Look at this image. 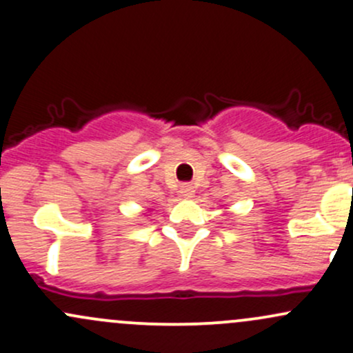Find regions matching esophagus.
Returning a JSON list of instances; mask_svg holds the SVG:
<instances>
[{
	"label": "esophagus",
	"mask_w": 353,
	"mask_h": 353,
	"mask_svg": "<svg viewBox=\"0 0 353 353\" xmlns=\"http://www.w3.org/2000/svg\"><path fill=\"white\" fill-rule=\"evenodd\" d=\"M180 193L183 198H192L193 195H195V188H193L192 185H181Z\"/></svg>",
	"instance_id": "esophagus-1"
}]
</instances>
